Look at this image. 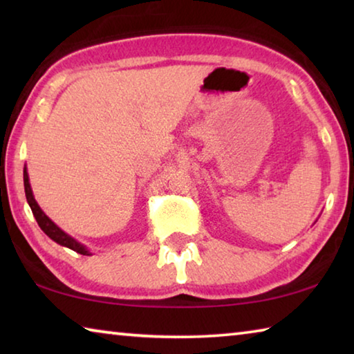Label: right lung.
Returning a JSON list of instances; mask_svg holds the SVG:
<instances>
[{
	"instance_id": "1",
	"label": "right lung",
	"mask_w": 354,
	"mask_h": 354,
	"mask_svg": "<svg viewBox=\"0 0 354 354\" xmlns=\"http://www.w3.org/2000/svg\"><path fill=\"white\" fill-rule=\"evenodd\" d=\"M23 183H25V194H26L28 205H29V207H31V211L34 214L35 220H37L40 230L44 231L48 237L53 239V241H55L56 243L62 245V247H67L70 250L76 251V253L84 254V256H92L91 251L84 247L82 243H80L76 241V239L68 236L67 232H64L61 227H59L55 223V221H51L50 217H46V214L41 211L40 206L37 205V201H35V198H34V195H32V189H31V184H29V176H28L26 167H25V170H23Z\"/></svg>"
}]
</instances>
